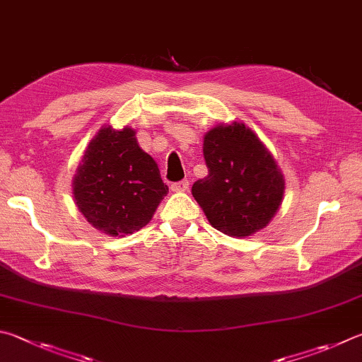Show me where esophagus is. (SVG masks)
I'll return each instance as SVG.
<instances>
[{"label": "esophagus", "instance_id": "34e87169", "mask_svg": "<svg viewBox=\"0 0 362 362\" xmlns=\"http://www.w3.org/2000/svg\"><path fill=\"white\" fill-rule=\"evenodd\" d=\"M188 187H189L188 180H180V182L173 183V185H170V189H173L174 193H185L188 192Z\"/></svg>", "mask_w": 362, "mask_h": 362}]
</instances>
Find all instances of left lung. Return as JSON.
Instances as JSON below:
<instances>
[{"label":"left lung","instance_id":"obj_1","mask_svg":"<svg viewBox=\"0 0 362 362\" xmlns=\"http://www.w3.org/2000/svg\"><path fill=\"white\" fill-rule=\"evenodd\" d=\"M202 152L209 174L192 193L210 225L240 239L264 229L284 201L285 177L259 137L242 122L218 123Z\"/></svg>","mask_w":362,"mask_h":362}]
</instances>
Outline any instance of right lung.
Instances as JSON below:
<instances>
[{
    "instance_id": "1",
    "label": "right lung",
    "mask_w": 362,
    "mask_h": 362,
    "mask_svg": "<svg viewBox=\"0 0 362 362\" xmlns=\"http://www.w3.org/2000/svg\"><path fill=\"white\" fill-rule=\"evenodd\" d=\"M168 192L158 164L139 147L129 127H101L72 179L78 212L98 231L114 238L146 226Z\"/></svg>"
}]
</instances>
